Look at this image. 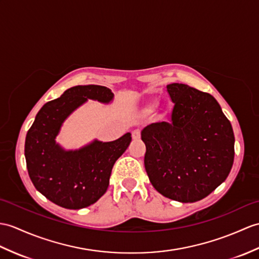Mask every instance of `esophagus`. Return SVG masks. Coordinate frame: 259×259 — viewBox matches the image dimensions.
I'll return each mask as SVG.
<instances>
[{
  "instance_id": "obj_1",
  "label": "esophagus",
  "mask_w": 259,
  "mask_h": 259,
  "mask_svg": "<svg viewBox=\"0 0 259 259\" xmlns=\"http://www.w3.org/2000/svg\"><path fill=\"white\" fill-rule=\"evenodd\" d=\"M131 135H132V139L138 140V139H140V137H141V131L139 129H136L132 131Z\"/></svg>"
}]
</instances>
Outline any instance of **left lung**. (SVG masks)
Returning <instances> with one entry per match:
<instances>
[{"label": "left lung", "instance_id": "8db88e82", "mask_svg": "<svg viewBox=\"0 0 259 259\" xmlns=\"http://www.w3.org/2000/svg\"><path fill=\"white\" fill-rule=\"evenodd\" d=\"M166 90L174 102L170 120L141 132L147 148L144 166L159 193L182 203L196 202L231 172L233 128L213 96L178 82Z\"/></svg>", "mask_w": 259, "mask_h": 259}]
</instances>
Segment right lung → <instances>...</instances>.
Returning <instances> with one entry per match:
<instances>
[{"label": "right lung", "instance_id": "obj_1", "mask_svg": "<svg viewBox=\"0 0 259 259\" xmlns=\"http://www.w3.org/2000/svg\"><path fill=\"white\" fill-rule=\"evenodd\" d=\"M111 90L104 86H75L40 108L25 139L28 176L36 190L57 205L79 209L105 194L112 166L127 150L131 135L111 142L95 141L78 151H64L55 138L64 120L88 98L109 102Z\"/></svg>", "mask_w": 259, "mask_h": 259}]
</instances>
